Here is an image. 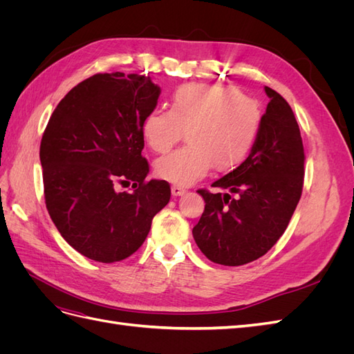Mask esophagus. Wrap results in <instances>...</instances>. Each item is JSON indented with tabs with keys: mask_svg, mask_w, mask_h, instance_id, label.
<instances>
[{
	"mask_svg": "<svg viewBox=\"0 0 354 354\" xmlns=\"http://www.w3.org/2000/svg\"><path fill=\"white\" fill-rule=\"evenodd\" d=\"M185 192H186V189H185V187L177 186V185L171 186V194H173V196H180V195H183Z\"/></svg>",
	"mask_w": 354,
	"mask_h": 354,
	"instance_id": "34e87169",
	"label": "esophagus"
}]
</instances>
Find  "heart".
Instances as JSON below:
<instances>
[{
	"label": "heart",
	"instance_id": "obj_1",
	"mask_svg": "<svg viewBox=\"0 0 354 354\" xmlns=\"http://www.w3.org/2000/svg\"><path fill=\"white\" fill-rule=\"evenodd\" d=\"M263 113L257 100L220 84L189 82L174 91L169 111L156 108L142 122V134L153 152L169 151L187 131V147L159 158L155 174L189 186L211 167H239L259 137Z\"/></svg>",
	"mask_w": 354,
	"mask_h": 354
}]
</instances>
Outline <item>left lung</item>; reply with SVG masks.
<instances>
[{
	"label": "left lung",
	"mask_w": 354,
	"mask_h": 354,
	"mask_svg": "<svg viewBox=\"0 0 354 354\" xmlns=\"http://www.w3.org/2000/svg\"><path fill=\"white\" fill-rule=\"evenodd\" d=\"M259 137L250 156L211 185L199 189L205 209L192 230L208 260L242 266L260 259L279 241L301 198L304 147L291 106L270 87Z\"/></svg>",
	"instance_id": "left-lung-1"
}]
</instances>
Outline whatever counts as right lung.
Segmentation results:
<instances>
[{
  "mask_svg": "<svg viewBox=\"0 0 354 354\" xmlns=\"http://www.w3.org/2000/svg\"><path fill=\"white\" fill-rule=\"evenodd\" d=\"M159 94L145 75L95 73L60 100L42 134L48 214L63 239L90 260L115 263L134 254L169 202L168 181L146 180L142 156V122Z\"/></svg>",
  "mask_w": 354,
  "mask_h": 354,
  "instance_id": "1",
  "label": "right lung"
}]
</instances>
